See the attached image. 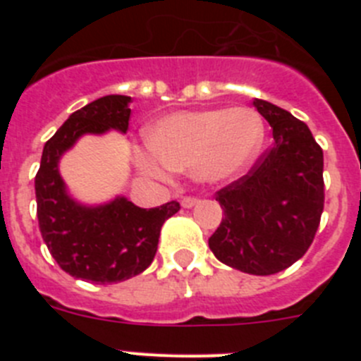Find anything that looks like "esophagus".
<instances>
[{
	"label": "esophagus",
	"instance_id": "esophagus-1",
	"mask_svg": "<svg viewBox=\"0 0 361 361\" xmlns=\"http://www.w3.org/2000/svg\"><path fill=\"white\" fill-rule=\"evenodd\" d=\"M180 204H183V208H193L195 204H199V199H195V197H184Z\"/></svg>",
	"mask_w": 361,
	"mask_h": 361
}]
</instances>
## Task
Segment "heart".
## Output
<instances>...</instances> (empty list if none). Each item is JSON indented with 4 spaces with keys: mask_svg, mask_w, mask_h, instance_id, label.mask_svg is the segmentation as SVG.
<instances>
[{
    "mask_svg": "<svg viewBox=\"0 0 361 361\" xmlns=\"http://www.w3.org/2000/svg\"><path fill=\"white\" fill-rule=\"evenodd\" d=\"M146 149H133L135 166L152 177L188 171L200 184L237 177L264 142V121L247 106L166 114L145 132Z\"/></svg>",
    "mask_w": 361,
    "mask_h": 361,
    "instance_id": "b5f03b06",
    "label": "heart"
}]
</instances>
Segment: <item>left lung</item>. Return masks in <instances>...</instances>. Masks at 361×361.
<instances>
[{
	"label": "left lung",
	"mask_w": 361,
	"mask_h": 361,
	"mask_svg": "<svg viewBox=\"0 0 361 361\" xmlns=\"http://www.w3.org/2000/svg\"><path fill=\"white\" fill-rule=\"evenodd\" d=\"M275 145L247 175L216 191L224 212L209 237L220 262L250 275H275L302 258L324 212V152L307 124L255 99Z\"/></svg>",
	"instance_id": "obj_1"
}]
</instances>
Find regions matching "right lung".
I'll return each mask as SVG.
<instances>
[{"label": "right lung", "instance_id": "obj_1", "mask_svg": "<svg viewBox=\"0 0 361 361\" xmlns=\"http://www.w3.org/2000/svg\"><path fill=\"white\" fill-rule=\"evenodd\" d=\"M128 95H104L73 111L47 141L36 175L39 231L59 267L73 279L92 283H117L139 275L157 253L166 220L180 209L171 200L142 209L126 197L88 206L73 199L59 173V161L82 135L110 130L126 133Z\"/></svg>", "mask_w": 361, "mask_h": 361}]
</instances>
